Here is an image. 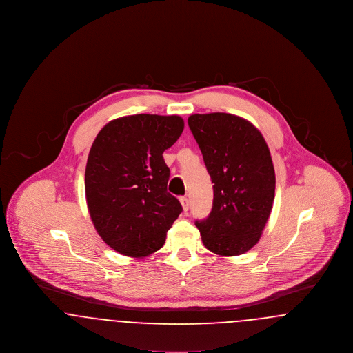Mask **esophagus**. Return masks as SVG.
<instances>
[{
	"instance_id": "1",
	"label": "esophagus",
	"mask_w": 353,
	"mask_h": 353,
	"mask_svg": "<svg viewBox=\"0 0 353 353\" xmlns=\"http://www.w3.org/2000/svg\"><path fill=\"white\" fill-rule=\"evenodd\" d=\"M180 202H181V205H183L184 212H188V209H189V200H188L186 197H180Z\"/></svg>"
}]
</instances>
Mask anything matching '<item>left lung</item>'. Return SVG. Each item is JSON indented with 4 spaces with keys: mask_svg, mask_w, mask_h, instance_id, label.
<instances>
[{
    "mask_svg": "<svg viewBox=\"0 0 353 353\" xmlns=\"http://www.w3.org/2000/svg\"><path fill=\"white\" fill-rule=\"evenodd\" d=\"M213 183L209 217L196 221L208 250L222 256L249 252L268 223L275 196V172L262 134L232 114L188 118Z\"/></svg>",
    "mask_w": 353,
    "mask_h": 353,
    "instance_id": "left-lung-1",
    "label": "left lung"
}]
</instances>
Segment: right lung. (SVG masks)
Masks as SVG:
<instances>
[{"label":"right lung","instance_id":"add662e5","mask_svg":"<svg viewBox=\"0 0 353 353\" xmlns=\"http://www.w3.org/2000/svg\"><path fill=\"white\" fill-rule=\"evenodd\" d=\"M183 131L177 115L139 114L111 120L94 140L85 200L98 234L119 254L143 258L157 252L183 212L167 190L170 170L163 157Z\"/></svg>","mask_w":353,"mask_h":353}]
</instances>
